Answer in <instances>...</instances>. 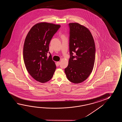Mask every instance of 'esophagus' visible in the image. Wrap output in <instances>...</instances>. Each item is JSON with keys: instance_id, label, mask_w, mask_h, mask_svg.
Wrapping results in <instances>:
<instances>
[{"instance_id": "1", "label": "esophagus", "mask_w": 122, "mask_h": 122, "mask_svg": "<svg viewBox=\"0 0 122 122\" xmlns=\"http://www.w3.org/2000/svg\"><path fill=\"white\" fill-rule=\"evenodd\" d=\"M57 64L58 66H59V65H60V62H59V61H58V62H57Z\"/></svg>"}]
</instances>
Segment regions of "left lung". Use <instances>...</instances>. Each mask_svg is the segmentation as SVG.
<instances>
[{"label":"left lung","instance_id":"1","mask_svg":"<svg viewBox=\"0 0 122 122\" xmlns=\"http://www.w3.org/2000/svg\"><path fill=\"white\" fill-rule=\"evenodd\" d=\"M68 26L70 57L65 73L68 80L78 84L86 80L93 70L96 47L88 29L76 23H70Z\"/></svg>","mask_w":122,"mask_h":122}]
</instances>
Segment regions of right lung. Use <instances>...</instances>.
<instances>
[{"instance_id": "right-lung-1", "label": "right lung", "mask_w": 122, "mask_h": 122, "mask_svg": "<svg viewBox=\"0 0 122 122\" xmlns=\"http://www.w3.org/2000/svg\"><path fill=\"white\" fill-rule=\"evenodd\" d=\"M60 25L46 22L34 25L26 36L23 49L26 70L35 80L45 83L52 78L56 66L49 52V45ZM50 54L47 57V54Z\"/></svg>"}]
</instances>
